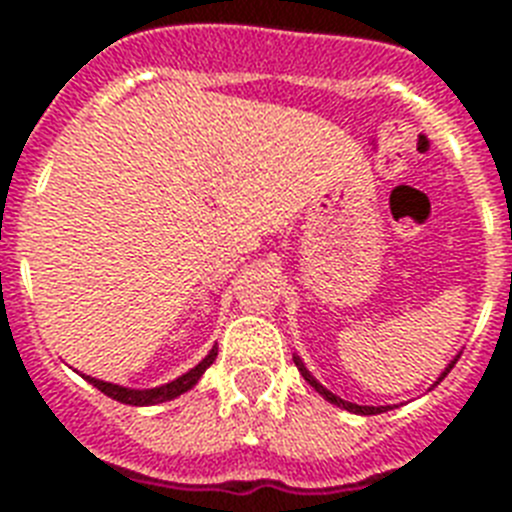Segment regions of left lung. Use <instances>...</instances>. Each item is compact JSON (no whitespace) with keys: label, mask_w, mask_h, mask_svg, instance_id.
<instances>
[{"label":"left lung","mask_w":512,"mask_h":512,"mask_svg":"<svg viewBox=\"0 0 512 512\" xmlns=\"http://www.w3.org/2000/svg\"><path fill=\"white\" fill-rule=\"evenodd\" d=\"M457 364V358H454L452 364L446 366L444 372H441V377H438V382L444 380L446 374L452 372V366ZM295 366L297 369H300V374H303L305 377V382H308V385H311V388H316L321 393V396L327 398L329 404H335V406H342V409H348V412H353V414H380V412H388V406H358V404H350V401H342L340 396H335V393H332V390H327L324 388V385H321L319 380H316V377H313L311 372H308V369H305V364H303V358L300 356H295ZM436 382V385H438Z\"/></svg>","instance_id":"left-lung-1"}]
</instances>
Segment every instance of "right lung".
Instances as JSON below:
<instances>
[{"mask_svg":"<svg viewBox=\"0 0 512 512\" xmlns=\"http://www.w3.org/2000/svg\"><path fill=\"white\" fill-rule=\"evenodd\" d=\"M217 358V345L209 350L207 356L201 358L199 364L193 366L191 372L180 374L177 380L167 382V385H159V388H148V390H135V388H122V385H114V382L106 380H95V377H84V380L95 385L100 393H106L108 398H114L119 404H130V406H154V404H164V401H172V398L183 396L185 390H191L196 382L201 380V374L207 372L212 361Z\"/></svg>","mask_w":512,"mask_h":512,"instance_id":"1","label":"right lung"}]
</instances>
